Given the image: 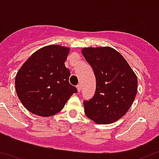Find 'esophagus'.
I'll return each instance as SVG.
<instances>
[{"instance_id": "obj_1", "label": "esophagus", "mask_w": 159, "mask_h": 159, "mask_svg": "<svg viewBox=\"0 0 159 159\" xmlns=\"http://www.w3.org/2000/svg\"><path fill=\"white\" fill-rule=\"evenodd\" d=\"M76 89H77V92H78V93L81 91V89H82V86H81V84H78V85L76 86Z\"/></svg>"}]
</instances>
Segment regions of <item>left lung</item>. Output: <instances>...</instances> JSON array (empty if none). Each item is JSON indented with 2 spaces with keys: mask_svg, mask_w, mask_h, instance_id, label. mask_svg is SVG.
I'll use <instances>...</instances> for the list:
<instances>
[{
  "mask_svg": "<svg viewBox=\"0 0 159 159\" xmlns=\"http://www.w3.org/2000/svg\"><path fill=\"white\" fill-rule=\"evenodd\" d=\"M82 54L93 70L96 91L84 101L86 116L96 124H111L126 114L137 93V76L120 53L111 47H85Z\"/></svg>",
  "mask_w": 159,
  "mask_h": 159,
  "instance_id": "8db88e82",
  "label": "left lung"
}]
</instances>
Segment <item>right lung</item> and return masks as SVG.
Returning a JSON list of instances; mask_svg holds the SVG:
<instances>
[{
    "mask_svg": "<svg viewBox=\"0 0 159 159\" xmlns=\"http://www.w3.org/2000/svg\"><path fill=\"white\" fill-rule=\"evenodd\" d=\"M69 47L47 45L33 53L15 77V89L21 103L29 111L42 117L59 113L76 89L69 83L66 67Z\"/></svg>",
    "mask_w": 159,
    "mask_h": 159,
    "instance_id": "add662e5",
    "label": "right lung"
}]
</instances>
